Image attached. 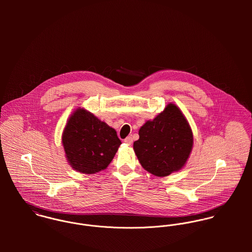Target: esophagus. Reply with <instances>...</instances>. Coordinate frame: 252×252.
Wrapping results in <instances>:
<instances>
[{"instance_id":"esophagus-1","label":"esophagus","mask_w":252,"mask_h":252,"mask_svg":"<svg viewBox=\"0 0 252 252\" xmlns=\"http://www.w3.org/2000/svg\"><path fill=\"white\" fill-rule=\"evenodd\" d=\"M124 142L126 143L127 144H132V143H133V139H132V137H127L125 140H124Z\"/></svg>"}]
</instances>
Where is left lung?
<instances>
[{"mask_svg":"<svg viewBox=\"0 0 252 252\" xmlns=\"http://www.w3.org/2000/svg\"><path fill=\"white\" fill-rule=\"evenodd\" d=\"M134 143L135 153L144 170L156 177H167L186 163L193 146L191 128L174 104L147 121Z\"/></svg>","mask_w":252,"mask_h":252,"instance_id":"left-lung-1","label":"left lung"}]
</instances>
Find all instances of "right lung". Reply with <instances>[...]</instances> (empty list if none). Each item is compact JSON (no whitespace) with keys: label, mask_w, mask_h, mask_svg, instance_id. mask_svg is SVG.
I'll return each instance as SVG.
<instances>
[{"label":"right lung","mask_w":252,"mask_h":252,"mask_svg":"<svg viewBox=\"0 0 252 252\" xmlns=\"http://www.w3.org/2000/svg\"><path fill=\"white\" fill-rule=\"evenodd\" d=\"M62 142L70 165L83 174L105 170L121 144L114 129L79 108L70 117Z\"/></svg>","instance_id":"1"}]
</instances>
